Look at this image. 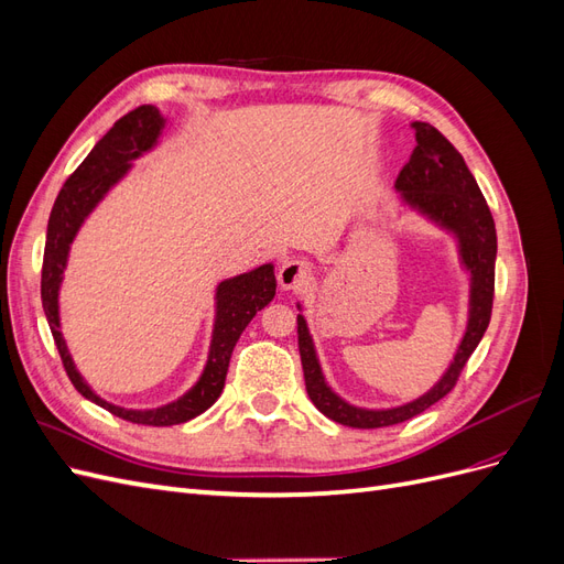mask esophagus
<instances>
[{"mask_svg":"<svg viewBox=\"0 0 564 564\" xmlns=\"http://www.w3.org/2000/svg\"><path fill=\"white\" fill-rule=\"evenodd\" d=\"M311 280V263L301 259H289L278 270V282L282 289H299Z\"/></svg>","mask_w":564,"mask_h":564,"instance_id":"34e87169","label":"esophagus"}]
</instances>
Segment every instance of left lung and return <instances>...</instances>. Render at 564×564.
<instances>
[{
    "instance_id": "8db88e82",
    "label": "left lung",
    "mask_w": 564,
    "mask_h": 564,
    "mask_svg": "<svg viewBox=\"0 0 564 564\" xmlns=\"http://www.w3.org/2000/svg\"><path fill=\"white\" fill-rule=\"evenodd\" d=\"M412 127L416 131V148L409 162L402 166L395 181V191L402 195L406 207L431 218L433 224L456 237L460 263L470 272L468 324L449 369L442 373V379L429 392L400 406L365 409L338 398L327 381H324L308 324H305L303 315H299V352L308 398L324 416H329L340 425H350V429L395 425L414 419L437 400L445 398L456 386L468 357L482 340L491 317L497 228H494L487 199L482 197L460 152L445 135L425 122H414Z\"/></svg>"
}]
</instances>
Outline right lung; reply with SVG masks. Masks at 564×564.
<instances>
[{
	"label": "right lung",
	"instance_id": "1",
	"mask_svg": "<svg viewBox=\"0 0 564 564\" xmlns=\"http://www.w3.org/2000/svg\"><path fill=\"white\" fill-rule=\"evenodd\" d=\"M164 124L166 119L155 106H141L127 112L122 119H117L115 127L94 145L87 160L75 169V174L61 187L54 209H51L48 216L42 263L44 315L51 334H54L67 377H70L79 395L108 409L110 414L119 419L141 425H176L207 412L220 398V392H224L230 355L237 338L242 336L253 315L272 301L278 286L272 263L253 268L245 272V275L224 280L216 286V319L207 365H204L199 381L174 402L158 409H124L98 398L91 386L84 381L61 334L58 292L67 265V253H70V245L84 220L98 207V202L110 193V187L129 174L131 162L160 143Z\"/></svg>",
	"mask_w": 564,
	"mask_h": 564
}]
</instances>
